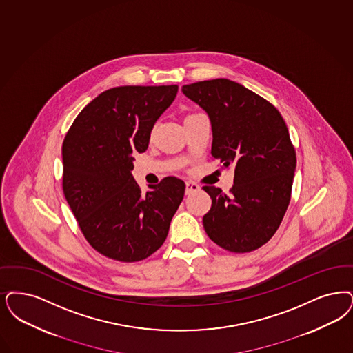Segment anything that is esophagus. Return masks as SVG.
Returning <instances> with one entry per match:
<instances>
[{"mask_svg":"<svg viewBox=\"0 0 353 353\" xmlns=\"http://www.w3.org/2000/svg\"><path fill=\"white\" fill-rule=\"evenodd\" d=\"M186 189H185V193L186 194H190V193H193V192H197L199 190V186H198L197 183H192V181H186Z\"/></svg>","mask_w":353,"mask_h":353,"instance_id":"esophagus-1","label":"esophagus"}]
</instances>
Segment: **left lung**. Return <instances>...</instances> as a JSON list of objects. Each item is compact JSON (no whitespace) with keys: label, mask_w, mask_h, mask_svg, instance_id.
Masks as SVG:
<instances>
[{"label":"left lung","mask_w":353,"mask_h":353,"mask_svg":"<svg viewBox=\"0 0 353 353\" xmlns=\"http://www.w3.org/2000/svg\"><path fill=\"white\" fill-rule=\"evenodd\" d=\"M183 93L210 118L212 157L235 167L228 194L203 186L212 201L205 231L230 252L254 251L274 235L290 202L296 157L286 123L267 99L227 79L183 85Z\"/></svg>","instance_id":"1"}]
</instances>
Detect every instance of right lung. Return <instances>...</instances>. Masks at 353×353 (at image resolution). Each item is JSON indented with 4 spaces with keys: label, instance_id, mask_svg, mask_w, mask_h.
<instances>
[{
    "label": "right lung",
    "instance_id": "1",
    "mask_svg": "<svg viewBox=\"0 0 353 353\" xmlns=\"http://www.w3.org/2000/svg\"><path fill=\"white\" fill-rule=\"evenodd\" d=\"M177 85L117 86L76 117L63 141V192L85 239L101 254L134 263L167 239L185 183L165 177L145 194L134 180V154L144 152Z\"/></svg>",
    "mask_w": 353,
    "mask_h": 353
}]
</instances>
